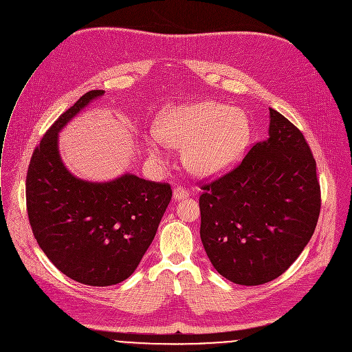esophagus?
<instances>
[{
	"instance_id": "esophagus-1",
	"label": "esophagus",
	"mask_w": 352,
	"mask_h": 352,
	"mask_svg": "<svg viewBox=\"0 0 352 352\" xmlns=\"http://www.w3.org/2000/svg\"><path fill=\"white\" fill-rule=\"evenodd\" d=\"M188 197V191L184 188V187H176L173 190V199L179 201V199H183V198H187Z\"/></svg>"
}]
</instances>
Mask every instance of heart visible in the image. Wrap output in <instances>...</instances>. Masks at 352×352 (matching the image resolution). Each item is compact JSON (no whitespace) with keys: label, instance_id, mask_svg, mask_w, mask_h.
Masks as SVG:
<instances>
[{"label":"heart","instance_id":"b5f03b06","mask_svg":"<svg viewBox=\"0 0 352 352\" xmlns=\"http://www.w3.org/2000/svg\"><path fill=\"white\" fill-rule=\"evenodd\" d=\"M250 138V122L239 108L215 101L177 107L162 115L158 130L147 135L155 162H165L164 143L184 148L183 164L194 175L210 177L233 166Z\"/></svg>","mask_w":352,"mask_h":352}]
</instances>
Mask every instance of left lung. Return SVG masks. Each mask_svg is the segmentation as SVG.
Instances as JSON below:
<instances>
[{
	"label": "left lung",
	"mask_w": 352,
	"mask_h": 352,
	"mask_svg": "<svg viewBox=\"0 0 352 352\" xmlns=\"http://www.w3.org/2000/svg\"><path fill=\"white\" fill-rule=\"evenodd\" d=\"M269 113L267 140L201 186L205 252L223 277L243 286L285 273L311 240L320 212L316 162L304 134L273 108Z\"/></svg>",
	"instance_id": "1"
}]
</instances>
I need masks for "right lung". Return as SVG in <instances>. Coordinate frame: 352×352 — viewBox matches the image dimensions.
<instances>
[{"label":"right lung","mask_w":352,"mask_h":352,"mask_svg":"<svg viewBox=\"0 0 352 352\" xmlns=\"http://www.w3.org/2000/svg\"><path fill=\"white\" fill-rule=\"evenodd\" d=\"M102 94L86 93L54 122L26 176L28 215L40 248L63 274L96 287L120 283L135 270L172 198L168 183L130 173L93 183L63 166L58 131Z\"/></svg>","instance_id":"right-lung-1"}]
</instances>
